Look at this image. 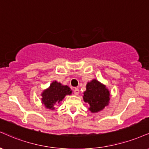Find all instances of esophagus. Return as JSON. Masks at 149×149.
Segmentation results:
<instances>
[{
  "label": "esophagus",
  "instance_id": "obj_1",
  "mask_svg": "<svg viewBox=\"0 0 149 149\" xmlns=\"http://www.w3.org/2000/svg\"><path fill=\"white\" fill-rule=\"evenodd\" d=\"M78 94H79V89H78V88L74 89V94L78 95Z\"/></svg>",
  "mask_w": 149,
  "mask_h": 149
}]
</instances>
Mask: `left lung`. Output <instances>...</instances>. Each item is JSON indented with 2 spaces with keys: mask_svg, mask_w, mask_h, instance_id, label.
Here are the masks:
<instances>
[{
  "mask_svg": "<svg viewBox=\"0 0 149 149\" xmlns=\"http://www.w3.org/2000/svg\"><path fill=\"white\" fill-rule=\"evenodd\" d=\"M83 94V101L89 104V110L92 113L101 112L109 105L110 101L109 89L96 79L87 82Z\"/></svg>",
  "mask_w": 149,
  "mask_h": 149,
  "instance_id": "left-lung-1",
  "label": "left lung"
}]
</instances>
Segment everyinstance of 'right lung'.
I'll list each match as a JSON object with an SVG mask.
<instances>
[{
  "instance_id": "right-lung-1",
  "label": "right lung",
  "mask_w": 149,
  "mask_h": 149,
  "mask_svg": "<svg viewBox=\"0 0 149 149\" xmlns=\"http://www.w3.org/2000/svg\"><path fill=\"white\" fill-rule=\"evenodd\" d=\"M71 93L72 91L67 85H63L54 80L41 94L42 103L46 108L55 110V105L60 103L67 95H71Z\"/></svg>"
}]
</instances>
